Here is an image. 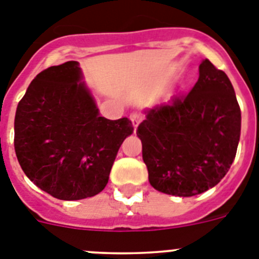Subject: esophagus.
Listing matches in <instances>:
<instances>
[{"instance_id":"1","label":"esophagus","mask_w":259,"mask_h":259,"mask_svg":"<svg viewBox=\"0 0 259 259\" xmlns=\"http://www.w3.org/2000/svg\"><path fill=\"white\" fill-rule=\"evenodd\" d=\"M130 119H131L132 124H134V127H135V131H136V128L139 127V124H140V122H141V116L139 115L137 113H132L131 115H130Z\"/></svg>"}]
</instances>
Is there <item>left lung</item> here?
<instances>
[{"label":"left lung","mask_w":259,"mask_h":259,"mask_svg":"<svg viewBox=\"0 0 259 259\" xmlns=\"http://www.w3.org/2000/svg\"><path fill=\"white\" fill-rule=\"evenodd\" d=\"M184 97L144 110L137 128L153 188L192 197L218 184L236 155L241 111L230 79L209 59Z\"/></svg>","instance_id":"obj_1"}]
</instances>
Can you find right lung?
<instances>
[{"instance_id":"obj_1","label":"right lung","mask_w":259,"mask_h":259,"mask_svg":"<svg viewBox=\"0 0 259 259\" xmlns=\"http://www.w3.org/2000/svg\"><path fill=\"white\" fill-rule=\"evenodd\" d=\"M79 62L37 75L18 104L14 146L33 184L58 200L93 197L106 187L118 150L134 132L130 119L100 115Z\"/></svg>"}]
</instances>
